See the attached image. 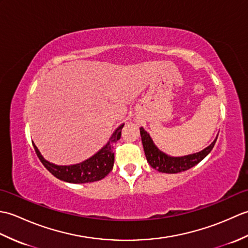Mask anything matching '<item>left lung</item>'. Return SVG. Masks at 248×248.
<instances>
[{
  "instance_id": "left-lung-1",
  "label": "left lung",
  "mask_w": 248,
  "mask_h": 248,
  "mask_svg": "<svg viewBox=\"0 0 248 248\" xmlns=\"http://www.w3.org/2000/svg\"><path fill=\"white\" fill-rule=\"evenodd\" d=\"M140 132L141 136V143H143L144 151L147 162L149 163V165L156 170L160 172L165 173H177L181 172L184 170H187L193 166L197 165L200 161H202L205 156H207L213 147L215 145V141L217 140L215 139L211 144L202 151L196 152V154L183 155V156H171L166 155L165 152L161 151L154 140L150 138L149 133L145 131L143 127L140 128Z\"/></svg>"
}]
</instances>
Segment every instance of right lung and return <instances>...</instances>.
<instances>
[{
    "label": "right lung",
    "instance_id": "obj_1",
    "mask_svg": "<svg viewBox=\"0 0 248 248\" xmlns=\"http://www.w3.org/2000/svg\"><path fill=\"white\" fill-rule=\"evenodd\" d=\"M124 124H120L114 131L112 136L108 139V143L101 149L96 152L93 156L88 157L87 160L73 165H56L54 163L46 161L41 155L40 151L33 143L34 149L37 156L39 157L40 162L48 170L52 175L60 179L62 181L69 183H88L99 181L108 176L109 171L113 170L114 166V152L113 145L117 141L121 136V129L124 128Z\"/></svg>",
    "mask_w": 248,
    "mask_h": 248
}]
</instances>
